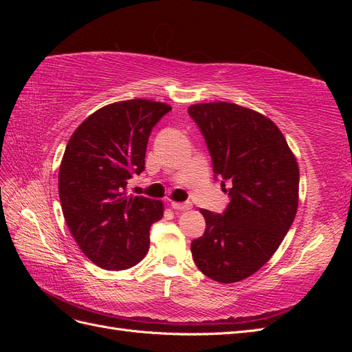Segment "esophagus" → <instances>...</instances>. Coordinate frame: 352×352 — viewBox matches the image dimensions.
<instances>
[{"label":"esophagus","mask_w":352,"mask_h":352,"mask_svg":"<svg viewBox=\"0 0 352 352\" xmlns=\"http://www.w3.org/2000/svg\"><path fill=\"white\" fill-rule=\"evenodd\" d=\"M190 207H192V204L190 202H172V208L176 210V211H188L190 210Z\"/></svg>","instance_id":"esophagus-1"}]
</instances>
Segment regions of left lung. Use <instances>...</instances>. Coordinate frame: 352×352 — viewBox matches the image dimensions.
<instances>
[{"label":"left lung","mask_w":352,"mask_h":352,"mask_svg":"<svg viewBox=\"0 0 352 352\" xmlns=\"http://www.w3.org/2000/svg\"><path fill=\"white\" fill-rule=\"evenodd\" d=\"M225 182L230 202L223 214L201 208L206 232L190 243L197 267L210 279L235 283L267 263L292 226L300 168L283 133L269 117L232 102L188 109Z\"/></svg>","instance_id":"8db88e82"}]
</instances>
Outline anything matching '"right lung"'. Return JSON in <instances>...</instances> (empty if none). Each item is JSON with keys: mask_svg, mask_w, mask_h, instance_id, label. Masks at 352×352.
I'll use <instances>...</instances> for the list:
<instances>
[{"mask_svg": "<svg viewBox=\"0 0 352 352\" xmlns=\"http://www.w3.org/2000/svg\"><path fill=\"white\" fill-rule=\"evenodd\" d=\"M170 110L141 98L109 104L87 117L66 145L58 170L63 214L82 252L101 269H131L150 248L163 202L126 197V185L145 168L148 138Z\"/></svg>", "mask_w": 352, "mask_h": 352, "instance_id": "add662e5", "label": "right lung"}]
</instances>
